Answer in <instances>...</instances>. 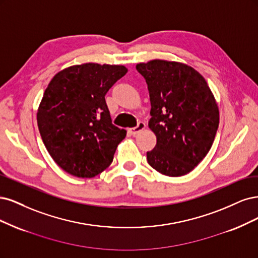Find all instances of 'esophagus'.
<instances>
[{"instance_id": "1", "label": "esophagus", "mask_w": 258, "mask_h": 258, "mask_svg": "<svg viewBox=\"0 0 258 258\" xmlns=\"http://www.w3.org/2000/svg\"><path fill=\"white\" fill-rule=\"evenodd\" d=\"M145 127H146V123L143 122V121H139L138 124H137V126L130 128L128 132H130L131 135H136V134H138L140 131H143Z\"/></svg>"}]
</instances>
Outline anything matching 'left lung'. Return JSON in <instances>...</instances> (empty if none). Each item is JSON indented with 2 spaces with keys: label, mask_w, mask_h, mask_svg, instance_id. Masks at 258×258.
<instances>
[{
  "label": "left lung",
  "mask_w": 258,
  "mask_h": 258,
  "mask_svg": "<svg viewBox=\"0 0 258 258\" xmlns=\"http://www.w3.org/2000/svg\"><path fill=\"white\" fill-rule=\"evenodd\" d=\"M136 70L148 85L149 127L156 136L148 163L165 176H184L214 141L220 122L215 98L205 78L186 64L153 60L137 64Z\"/></svg>",
  "instance_id": "1"
}]
</instances>
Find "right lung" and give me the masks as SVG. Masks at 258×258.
<instances>
[{
  "label": "right lung",
  "mask_w": 258,
  "mask_h": 258,
  "mask_svg": "<svg viewBox=\"0 0 258 258\" xmlns=\"http://www.w3.org/2000/svg\"><path fill=\"white\" fill-rule=\"evenodd\" d=\"M127 73L123 65L86 63L57 73L37 111L43 143L60 167L93 178L113 160L126 131L111 123L105 95Z\"/></svg>",
  "instance_id": "add662e5"
}]
</instances>
